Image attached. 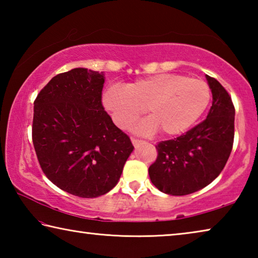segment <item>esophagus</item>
Instances as JSON below:
<instances>
[{"label":"esophagus","mask_w":258,"mask_h":258,"mask_svg":"<svg viewBox=\"0 0 258 258\" xmlns=\"http://www.w3.org/2000/svg\"><path fill=\"white\" fill-rule=\"evenodd\" d=\"M131 141H132L133 146H138L139 143H141V142H142L141 140H139V139H135V138H131Z\"/></svg>","instance_id":"1"}]
</instances>
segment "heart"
Instances as JSON below:
<instances>
[{
    "label": "heart",
    "instance_id": "1",
    "mask_svg": "<svg viewBox=\"0 0 258 258\" xmlns=\"http://www.w3.org/2000/svg\"><path fill=\"white\" fill-rule=\"evenodd\" d=\"M211 100L206 83L177 74H157L124 86L111 85L104 91L102 102L117 126L127 128L145 109L149 118L137 131L142 134L161 130L164 135L181 134L196 123Z\"/></svg>",
    "mask_w": 258,
    "mask_h": 258
}]
</instances>
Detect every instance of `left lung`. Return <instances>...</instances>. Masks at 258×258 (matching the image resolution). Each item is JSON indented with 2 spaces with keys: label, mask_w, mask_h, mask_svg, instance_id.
Masks as SVG:
<instances>
[{
  "label": "left lung",
  "mask_w": 258,
  "mask_h": 258,
  "mask_svg": "<svg viewBox=\"0 0 258 258\" xmlns=\"http://www.w3.org/2000/svg\"><path fill=\"white\" fill-rule=\"evenodd\" d=\"M213 103L207 118L174 140L156 146L158 156L149 167L157 189L171 196L194 194L220 175L234 138V106L220 82L206 75Z\"/></svg>",
  "instance_id": "left-lung-1"
}]
</instances>
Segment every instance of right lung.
I'll list each match as a JSON object with an SVG mask.
<instances>
[{
    "label": "right lung",
    "instance_id": "add662e5",
    "mask_svg": "<svg viewBox=\"0 0 258 258\" xmlns=\"http://www.w3.org/2000/svg\"><path fill=\"white\" fill-rule=\"evenodd\" d=\"M104 74L86 68L54 76L34 101L33 143L46 177L82 198L110 191L134 147L101 102Z\"/></svg>",
    "mask_w": 258,
    "mask_h": 258
}]
</instances>
